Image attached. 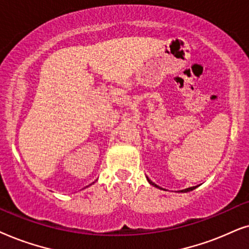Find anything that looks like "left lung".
Here are the masks:
<instances>
[{
    "mask_svg": "<svg viewBox=\"0 0 249 249\" xmlns=\"http://www.w3.org/2000/svg\"><path fill=\"white\" fill-rule=\"evenodd\" d=\"M147 180H148V182H149V183H150L151 185H154V187H156V188H158V189H161L160 187H158V185L157 184H155L154 183V182H152L151 180H149V178L147 177ZM194 189H196V187H191V188H187V189H184V190H181L180 192H189V191H192V190H194Z\"/></svg>",
    "mask_w": 249,
    "mask_h": 249,
    "instance_id": "1",
    "label": "left lung"
}]
</instances>
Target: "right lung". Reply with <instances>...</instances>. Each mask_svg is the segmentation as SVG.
Listing matches in <instances>:
<instances>
[{
    "label": "right lung",
    "instance_id": "1",
    "mask_svg": "<svg viewBox=\"0 0 249 249\" xmlns=\"http://www.w3.org/2000/svg\"><path fill=\"white\" fill-rule=\"evenodd\" d=\"M90 185H91V184H90ZM88 187H89V185H88Z\"/></svg>",
    "mask_w": 249,
    "mask_h": 249
}]
</instances>
